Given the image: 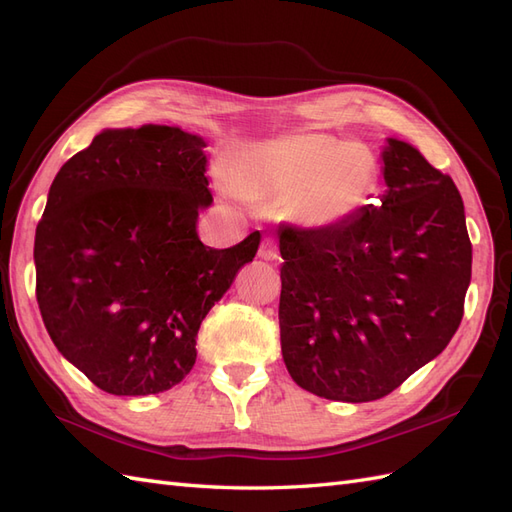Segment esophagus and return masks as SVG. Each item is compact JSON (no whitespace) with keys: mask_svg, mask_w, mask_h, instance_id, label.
<instances>
[{"mask_svg":"<svg viewBox=\"0 0 512 512\" xmlns=\"http://www.w3.org/2000/svg\"><path fill=\"white\" fill-rule=\"evenodd\" d=\"M258 256L265 258V260H277V245L273 239H265L260 243V250H258Z\"/></svg>","mask_w":512,"mask_h":512,"instance_id":"esophagus-1","label":"esophagus"}]
</instances>
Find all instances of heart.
I'll list each match as a JSON object with an SVG mask.
<instances>
[{
	"mask_svg": "<svg viewBox=\"0 0 512 512\" xmlns=\"http://www.w3.org/2000/svg\"><path fill=\"white\" fill-rule=\"evenodd\" d=\"M232 190L250 200L286 205L303 228L329 232L365 207L378 183L367 147L324 132H294L247 145L230 162Z\"/></svg>",
	"mask_w": 512,
	"mask_h": 512,
	"instance_id": "b5f03b06",
	"label": "heart"
}]
</instances>
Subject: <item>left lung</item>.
<instances>
[{
	"label": "left lung",
	"instance_id": "1",
	"mask_svg": "<svg viewBox=\"0 0 512 512\" xmlns=\"http://www.w3.org/2000/svg\"><path fill=\"white\" fill-rule=\"evenodd\" d=\"M386 190L346 226L282 228L280 335L290 378L363 404L395 391L448 346L472 277L453 179L399 138L382 147Z\"/></svg>",
	"mask_w": 512,
	"mask_h": 512
}]
</instances>
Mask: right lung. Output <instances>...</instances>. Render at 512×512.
Segmentation results:
<instances>
[{"instance_id": "right-lung-1", "label": "right lung", "mask_w": 512, "mask_h": 512, "mask_svg": "<svg viewBox=\"0 0 512 512\" xmlns=\"http://www.w3.org/2000/svg\"><path fill=\"white\" fill-rule=\"evenodd\" d=\"M207 141L177 126L102 130L59 168L36 228V297L66 361L111 395L173 389L200 322L252 262L260 232L213 250Z\"/></svg>"}]
</instances>
